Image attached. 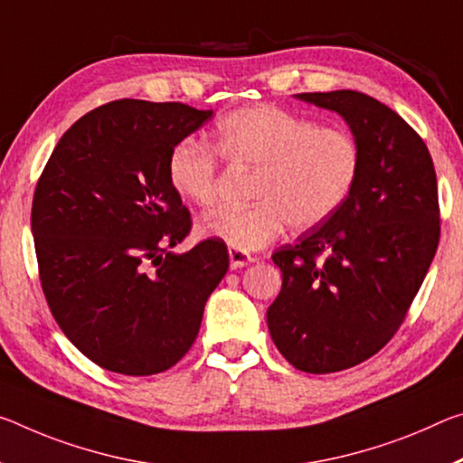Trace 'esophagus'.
Instances as JSON below:
<instances>
[{
  "instance_id": "1",
  "label": "esophagus",
  "mask_w": 463,
  "mask_h": 463,
  "mask_svg": "<svg viewBox=\"0 0 463 463\" xmlns=\"http://www.w3.org/2000/svg\"><path fill=\"white\" fill-rule=\"evenodd\" d=\"M229 260H231V269L245 268V266H249V263L255 261L251 255L241 251V249H234V247H229Z\"/></svg>"
}]
</instances>
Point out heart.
Instances as JSON below:
<instances>
[{"mask_svg":"<svg viewBox=\"0 0 463 463\" xmlns=\"http://www.w3.org/2000/svg\"><path fill=\"white\" fill-rule=\"evenodd\" d=\"M220 158L253 168L245 208L203 216L200 232L241 251H258L286 226L307 231L342 208L361 173V150L346 129L319 128L286 109L258 105L226 115L203 146L183 139L168 154L166 177L183 202L205 208L216 200Z\"/></svg>","mask_w":463,"mask_h":463,"instance_id":"heart-1","label":"heart"}]
</instances>
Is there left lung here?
I'll return each mask as SVG.
<instances>
[{
  "label": "left lung",
  "mask_w": 463,
  "mask_h": 463,
  "mask_svg": "<svg viewBox=\"0 0 463 463\" xmlns=\"http://www.w3.org/2000/svg\"><path fill=\"white\" fill-rule=\"evenodd\" d=\"M295 97L342 115L361 150L346 203L271 255L282 271L268 309L271 340L295 369L324 375L377 354L398 332L441 218L427 144L398 113L356 90Z\"/></svg>",
  "instance_id": "8db88e82"
}]
</instances>
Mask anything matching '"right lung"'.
Here are the masks:
<instances>
[{
	"instance_id": "right-lung-1",
	"label": "right lung",
	"mask_w": 463,
	"mask_h": 463,
	"mask_svg": "<svg viewBox=\"0 0 463 463\" xmlns=\"http://www.w3.org/2000/svg\"><path fill=\"white\" fill-rule=\"evenodd\" d=\"M210 117L183 102H107L65 131L36 183L43 292L61 332L102 369L146 377L177 364L229 269L218 239L171 251L192 216L168 183V154Z\"/></svg>"
}]
</instances>
